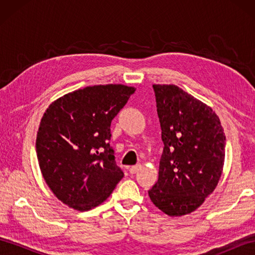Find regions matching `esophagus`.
<instances>
[{
	"instance_id": "esophagus-1",
	"label": "esophagus",
	"mask_w": 255,
	"mask_h": 255,
	"mask_svg": "<svg viewBox=\"0 0 255 255\" xmlns=\"http://www.w3.org/2000/svg\"><path fill=\"white\" fill-rule=\"evenodd\" d=\"M140 169H141V164H136L129 167V172H130L131 174H134V173H137Z\"/></svg>"
}]
</instances>
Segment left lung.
<instances>
[{
  "mask_svg": "<svg viewBox=\"0 0 255 255\" xmlns=\"http://www.w3.org/2000/svg\"><path fill=\"white\" fill-rule=\"evenodd\" d=\"M163 153L151 202L171 216L193 213L223 173L226 136L211 107L176 85L153 84Z\"/></svg>",
  "mask_w": 255,
  "mask_h": 255,
  "instance_id": "obj_1",
  "label": "left lung"
}]
</instances>
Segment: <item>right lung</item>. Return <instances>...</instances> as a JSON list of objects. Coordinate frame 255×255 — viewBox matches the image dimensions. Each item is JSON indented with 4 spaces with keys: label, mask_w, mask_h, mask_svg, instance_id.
Returning a JSON list of instances; mask_svg holds the SVG:
<instances>
[{
    "label": "right lung",
    "mask_w": 255,
    "mask_h": 255,
    "mask_svg": "<svg viewBox=\"0 0 255 255\" xmlns=\"http://www.w3.org/2000/svg\"><path fill=\"white\" fill-rule=\"evenodd\" d=\"M136 89L86 86L52 102L36 139L38 163L55 196L80 211L101 205L124 172L110 145L111 123Z\"/></svg>",
    "instance_id": "1"
}]
</instances>
